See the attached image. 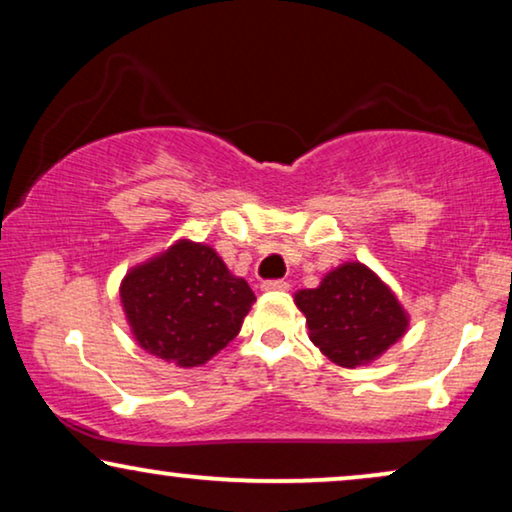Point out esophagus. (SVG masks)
I'll use <instances>...</instances> for the list:
<instances>
[{"mask_svg":"<svg viewBox=\"0 0 512 512\" xmlns=\"http://www.w3.org/2000/svg\"><path fill=\"white\" fill-rule=\"evenodd\" d=\"M263 291H286L289 289V282H284V279H265L261 284Z\"/></svg>","mask_w":512,"mask_h":512,"instance_id":"1","label":"esophagus"}]
</instances>
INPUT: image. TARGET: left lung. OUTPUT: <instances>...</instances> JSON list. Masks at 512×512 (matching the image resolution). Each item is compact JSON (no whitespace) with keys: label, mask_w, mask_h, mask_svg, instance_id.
Returning <instances> with one entry per match:
<instances>
[{"label":"left lung","mask_w":512,"mask_h":512,"mask_svg":"<svg viewBox=\"0 0 512 512\" xmlns=\"http://www.w3.org/2000/svg\"><path fill=\"white\" fill-rule=\"evenodd\" d=\"M310 338L338 366L373 361L405 333L408 317L394 293L361 263H347L324 277L319 289L296 293Z\"/></svg>","instance_id":"obj_1"}]
</instances>
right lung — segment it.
<instances>
[{
    "instance_id": "add662e5",
    "label": "right lung",
    "mask_w": 512,
    "mask_h": 512,
    "mask_svg": "<svg viewBox=\"0 0 512 512\" xmlns=\"http://www.w3.org/2000/svg\"><path fill=\"white\" fill-rule=\"evenodd\" d=\"M121 300L146 352L181 368L202 366L240 333L256 296L212 247L181 240L130 270Z\"/></svg>"
}]
</instances>
